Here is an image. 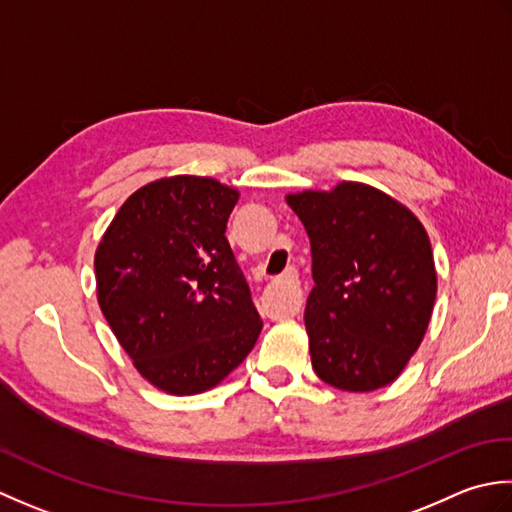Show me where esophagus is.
<instances>
[{"mask_svg":"<svg viewBox=\"0 0 512 512\" xmlns=\"http://www.w3.org/2000/svg\"><path fill=\"white\" fill-rule=\"evenodd\" d=\"M274 285L283 287L287 291V316H298L302 298H300V280H298L296 269L289 267L283 276L276 278Z\"/></svg>","mask_w":512,"mask_h":512,"instance_id":"34e87169","label":"esophagus"}]
</instances>
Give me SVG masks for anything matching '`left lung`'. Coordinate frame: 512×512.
<instances>
[{
	"mask_svg": "<svg viewBox=\"0 0 512 512\" xmlns=\"http://www.w3.org/2000/svg\"><path fill=\"white\" fill-rule=\"evenodd\" d=\"M285 201L311 243V367L340 391L387 387L431 322L437 271L429 234L409 207L367 183L342 181Z\"/></svg>",
	"mask_w": 512,
	"mask_h": 512,
	"instance_id": "left-lung-1",
	"label": "left lung"
}]
</instances>
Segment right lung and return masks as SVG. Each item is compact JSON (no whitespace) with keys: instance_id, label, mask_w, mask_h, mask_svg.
<instances>
[{"instance_id":"add662e5","label":"right lung","mask_w":512,"mask_h":512,"mask_svg":"<svg viewBox=\"0 0 512 512\" xmlns=\"http://www.w3.org/2000/svg\"><path fill=\"white\" fill-rule=\"evenodd\" d=\"M238 196L210 176L156 179L125 198L97 245L99 307L159 391L214 389L263 329L225 238Z\"/></svg>"}]
</instances>
